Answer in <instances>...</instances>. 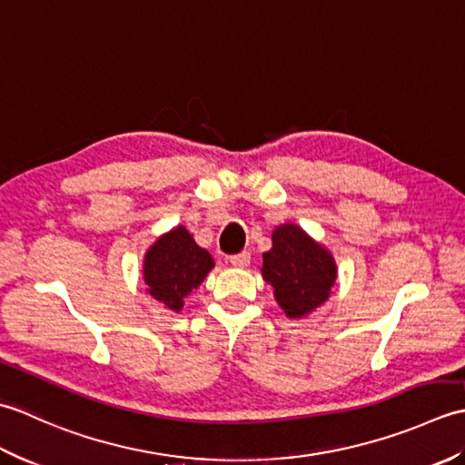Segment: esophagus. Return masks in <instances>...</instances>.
<instances>
[{"label": "esophagus", "instance_id": "34e87169", "mask_svg": "<svg viewBox=\"0 0 465 465\" xmlns=\"http://www.w3.org/2000/svg\"><path fill=\"white\" fill-rule=\"evenodd\" d=\"M230 263L233 265V268H248V265H250V252L233 253L230 258Z\"/></svg>", "mask_w": 465, "mask_h": 465}]
</instances>
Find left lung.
Returning <instances> with one entry per match:
<instances>
[{
	"label": "left lung",
	"instance_id": "8db88e82",
	"mask_svg": "<svg viewBox=\"0 0 465 465\" xmlns=\"http://www.w3.org/2000/svg\"><path fill=\"white\" fill-rule=\"evenodd\" d=\"M272 250L263 253V280L290 318H303L328 300L335 282L330 252L310 240L302 227L285 223L272 235Z\"/></svg>",
	"mask_w": 465,
	"mask_h": 465
}]
</instances>
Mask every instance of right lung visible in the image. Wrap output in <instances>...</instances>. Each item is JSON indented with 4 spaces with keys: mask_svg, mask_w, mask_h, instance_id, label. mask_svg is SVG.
I'll list each match as a JSON object with an SVG mask.
<instances>
[{
    "mask_svg": "<svg viewBox=\"0 0 465 465\" xmlns=\"http://www.w3.org/2000/svg\"><path fill=\"white\" fill-rule=\"evenodd\" d=\"M213 268L212 255L193 242L185 227L162 235L145 253L143 278L150 293L165 308L180 312L183 298Z\"/></svg>",
    "mask_w": 465,
    "mask_h": 465,
    "instance_id": "1",
    "label": "right lung"
}]
</instances>
